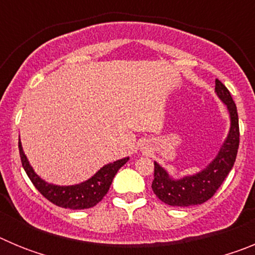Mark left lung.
Here are the masks:
<instances>
[{
    "label": "left lung",
    "mask_w": 255,
    "mask_h": 255,
    "mask_svg": "<svg viewBox=\"0 0 255 255\" xmlns=\"http://www.w3.org/2000/svg\"><path fill=\"white\" fill-rule=\"evenodd\" d=\"M215 92L226 105L230 116V130L217 155L206 167L194 175L173 179L161 164L154 162L152 189L163 203L172 207L198 206L213 197L235 163L239 149V116L229 89L216 79Z\"/></svg>",
    "instance_id": "left-lung-1"
}]
</instances>
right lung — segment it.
I'll return each instance as SVG.
<instances>
[{"label": "right lung", "mask_w": 255, "mask_h": 255, "mask_svg": "<svg viewBox=\"0 0 255 255\" xmlns=\"http://www.w3.org/2000/svg\"><path fill=\"white\" fill-rule=\"evenodd\" d=\"M19 152L22 167H24L28 177L40 194L47 198L49 202L56 204V206L70 209L92 208L97 203H100L103 197L107 194L108 189L111 186L112 180H114L117 171L129 161V157L117 159V161L111 162V163L105 164L102 168H100L94 173L91 179L85 180L80 184H75V185L62 186L44 181L42 177L38 176L34 170H33V167H31V164L29 163L25 153L22 150V145L20 140Z\"/></svg>", "instance_id": "1"}]
</instances>
